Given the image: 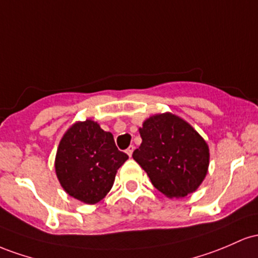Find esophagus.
Here are the masks:
<instances>
[{"label":"esophagus","mask_w":258,"mask_h":258,"mask_svg":"<svg viewBox=\"0 0 258 258\" xmlns=\"http://www.w3.org/2000/svg\"><path fill=\"white\" fill-rule=\"evenodd\" d=\"M134 149H135V147L133 146V145H130V146L128 147V149H126V153H128V156H129V157H132L133 152H134Z\"/></svg>","instance_id":"obj_1"}]
</instances>
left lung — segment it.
<instances>
[{"instance_id": "obj_1", "label": "left lung", "mask_w": 258, "mask_h": 258, "mask_svg": "<svg viewBox=\"0 0 258 258\" xmlns=\"http://www.w3.org/2000/svg\"><path fill=\"white\" fill-rule=\"evenodd\" d=\"M143 139L133 158L167 198H185L207 174L206 141L186 121L170 113L156 114L139 129Z\"/></svg>"}]
</instances>
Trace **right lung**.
Here are the masks:
<instances>
[{
	"mask_svg": "<svg viewBox=\"0 0 258 258\" xmlns=\"http://www.w3.org/2000/svg\"><path fill=\"white\" fill-rule=\"evenodd\" d=\"M128 160L119 151L113 135L90 119L75 123L60 140L56 173L69 196L96 204L112 189L118 168Z\"/></svg>",
	"mask_w": 258,
	"mask_h": 258,
	"instance_id": "add662e5",
	"label": "right lung"
}]
</instances>
